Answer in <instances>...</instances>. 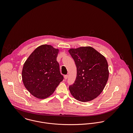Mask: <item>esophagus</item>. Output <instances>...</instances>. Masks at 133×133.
Masks as SVG:
<instances>
[{
	"instance_id": "34e87169",
	"label": "esophagus",
	"mask_w": 133,
	"mask_h": 133,
	"mask_svg": "<svg viewBox=\"0 0 133 133\" xmlns=\"http://www.w3.org/2000/svg\"><path fill=\"white\" fill-rule=\"evenodd\" d=\"M64 79L66 80V79H67V78L68 77V75H65L64 76Z\"/></svg>"
}]
</instances>
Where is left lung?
<instances>
[{
	"label": "left lung",
	"instance_id": "8db88e82",
	"mask_svg": "<svg viewBox=\"0 0 133 133\" xmlns=\"http://www.w3.org/2000/svg\"><path fill=\"white\" fill-rule=\"evenodd\" d=\"M69 52L77 68L74 83L69 87L71 94L81 102L90 101L103 91L109 76L105 57L91 46L70 49Z\"/></svg>",
	"mask_w": 133,
	"mask_h": 133
}]
</instances>
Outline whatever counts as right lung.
Returning a JSON list of instances; mask_svg holds the SVG:
<instances>
[{"label":"right lung","instance_id":"add662e5","mask_svg":"<svg viewBox=\"0 0 133 133\" xmlns=\"http://www.w3.org/2000/svg\"><path fill=\"white\" fill-rule=\"evenodd\" d=\"M59 49L51 45L37 48L24 62L22 79L26 90L38 99H45L55 91L63 79L57 61Z\"/></svg>","mask_w":133,"mask_h":133}]
</instances>
